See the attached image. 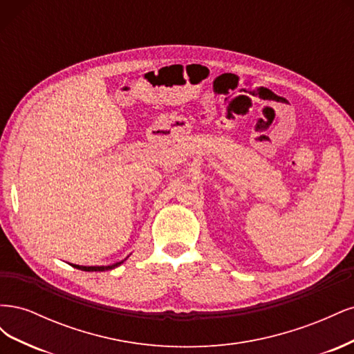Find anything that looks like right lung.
<instances>
[{"mask_svg":"<svg viewBox=\"0 0 354 354\" xmlns=\"http://www.w3.org/2000/svg\"><path fill=\"white\" fill-rule=\"evenodd\" d=\"M124 263L122 261H118L115 264H111V266H78V264H72L75 269H80V270H84V272H104V270H112L115 269V267L121 266Z\"/></svg>","mask_w":354,"mask_h":354,"instance_id":"add662e5","label":"right lung"}]
</instances>
